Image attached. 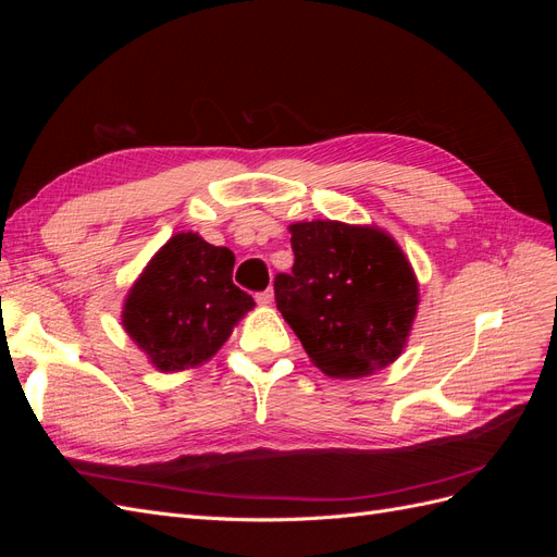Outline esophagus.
Segmentation results:
<instances>
[{
  "label": "esophagus",
  "mask_w": 557,
  "mask_h": 557,
  "mask_svg": "<svg viewBox=\"0 0 557 557\" xmlns=\"http://www.w3.org/2000/svg\"><path fill=\"white\" fill-rule=\"evenodd\" d=\"M256 301H258V305H262V307L272 305V301H274V293H272V290H262V293L256 295Z\"/></svg>",
  "instance_id": "esophagus-1"
}]
</instances>
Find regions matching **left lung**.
Segmentation results:
<instances>
[{"label": "left lung", "mask_w": 557, "mask_h": 557, "mask_svg": "<svg viewBox=\"0 0 557 557\" xmlns=\"http://www.w3.org/2000/svg\"><path fill=\"white\" fill-rule=\"evenodd\" d=\"M295 264L276 274V307L327 376L360 379L399 358L418 283L399 246L376 227L290 225Z\"/></svg>", "instance_id": "1"}]
</instances>
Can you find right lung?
Segmentation results:
<instances>
[{
    "label": "right lung",
    "mask_w": 557,
    "mask_h": 557,
    "mask_svg": "<svg viewBox=\"0 0 557 557\" xmlns=\"http://www.w3.org/2000/svg\"><path fill=\"white\" fill-rule=\"evenodd\" d=\"M234 252L181 232L148 262L125 299L123 325L160 372L209 360L252 297L232 283Z\"/></svg>",
    "instance_id": "right-lung-1"
}]
</instances>
